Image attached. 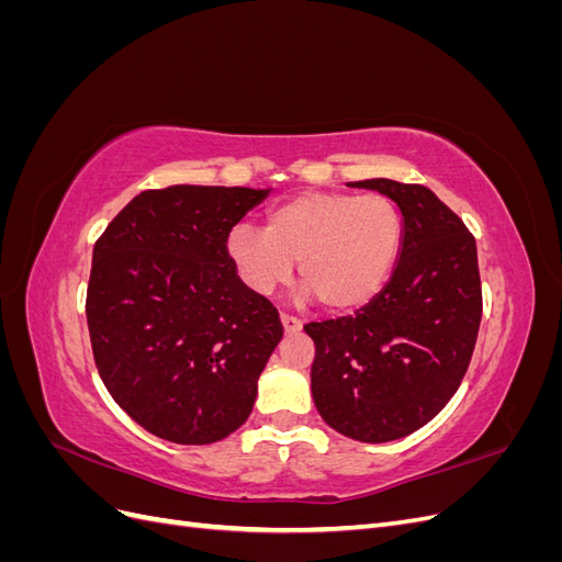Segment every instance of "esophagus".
Masks as SVG:
<instances>
[{
  "instance_id": "34e87169",
  "label": "esophagus",
  "mask_w": 562,
  "mask_h": 562,
  "mask_svg": "<svg viewBox=\"0 0 562 562\" xmlns=\"http://www.w3.org/2000/svg\"><path fill=\"white\" fill-rule=\"evenodd\" d=\"M281 326H283V333H285V335H293V333L302 330V321L295 318V316L281 314Z\"/></svg>"
}]
</instances>
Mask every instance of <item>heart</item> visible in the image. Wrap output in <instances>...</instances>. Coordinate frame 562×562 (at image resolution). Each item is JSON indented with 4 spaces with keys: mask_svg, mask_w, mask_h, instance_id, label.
Instances as JSON below:
<instances>
[{
    "mask_svg": "<svg viewBox=\"0 0 562 562\" xmlns=\"http://www.w3.org/2000/svg\"><path fill=\"white\" fill-rule=\"evenodd\" d=\"M403 215L384 194L302 192L267 211L265 229L236 225L227 258L255 295H271L293 274L330 312L375 300L403 250Z\"/></svg>",
    "mask_w": 562,
    "mask_h": 562,
    "instance_id": "obj_1",
    "label": "heart"
}]
</instances>
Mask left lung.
<instances>
[{
    "mask_svg": "<svg viewBox=\"0 0 562 562\" xmlns=\"http://www.w3.org/2000/svg\"><path fill=\"white\" fill-rule=\"evenodd\" d=\"M378 190L403 215V250L382 293L356 316L307 323L312 398L330 429L389 443L431 422L454 396L481 326L475 239L422 184L351 182Z\"/></svg>",
    "mask_w": 562,
    "mask_h": 562,
    "instance_id": "obj_1",
    "label": "left lung"
}]
</instances>
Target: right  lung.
Wrapping results in <instances>:
<instances>
[{
    "label": "right lung",
    "instance_id": "right-lung-1",
    "mask_svg": "<svg viewBox=\"0 0 562 562\" xmlns=\"http://www.w3.org/2000/svg\"><path fill=\"white\" fill-rule=\"evenodd\" d=\"M271 190L173 184L128 201L93 246L87 321L116 405L149 434L209 446L248 419L283 337L227 236Z\"/></svg>",
    "mask_w": 562,
    "mask_h": 562
}]
</instances>
